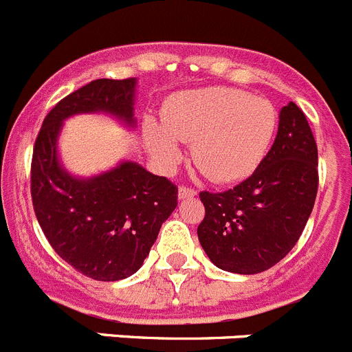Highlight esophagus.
Returning <instances> with one entry per match:
<instances>
[{
  "label": "esophagus",
  "mask_w": 352,
  "mask_h": 352,
  "mask_svg": "<svg viewBox=\"0 0 352 352\" xmlns=\"http://www.w3.org/2000/svg\"><path fill=\"white\" fill-rule=\"evenodd\" d=\"M195 195H197V190L192 188V186H186V185L179 186V190H178L179 199H190V197H195Z\"/></svg>",
  "instance_id": "34e87169"
}]
</instances>
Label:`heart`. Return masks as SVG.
Wrapping results in <instances>:
<instances>
[{
  "instance_id": "heart-1",
  "label": "heart",
  "mask_w": 352,
  "mask_h": 352,
  "mask_svg": "<svg viewBox=\"0 0 352 352\" xmlns=\"http://www.w3.org/2000/svg\"><path fill=\"white\" fill-rule=\"evenodd\" d=\"M162 125H146L151 153L170 169L182 160L178 143L192 144V160L214 183L250 176L268 155L278 129L276 109L241 89L182 91L162 109Z\"/></svg>"
}]
</instances>
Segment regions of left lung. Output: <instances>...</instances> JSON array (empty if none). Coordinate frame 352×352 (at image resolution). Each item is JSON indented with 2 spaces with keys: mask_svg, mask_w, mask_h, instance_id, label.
<instances>
[{
  "mask_svg": "<svg viewBox=\"0 0 352 352\" xmlns=\"http://www.w3.org/2000/svg\"><path fill=\"white\" fill-rule=\"evenodd\" d=\"M317 144L303 111L282 107L278 133L259 167L226 192H201L199 241L223 272L254 275L287 256L316 203Z\"/></svg>",
  "mask_w": 352,
  "mask_h": 352,
  "instance_id": "left-lung-1",
  "label": "left lung"
}]
</instances>
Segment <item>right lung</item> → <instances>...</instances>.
Instances as JSON below:
<instances>
[{"label":"right lung","instance_id":"1","mask_svg":"<svg viewBox=\"0 0 352 352\" xmlns=\"http://www.w3.org/2000/svg\"><path fill=\"white\" fill-rule=\"evenodd\" d=\"M135 79H96L49 111L31 158V199L43 234L65 263L93 280L133 275L153 247L162 223L178 206V186L135 162L89 179L61 169L56 141L77 113L104 111L133 125Z\"/></svg>","mask_w":352,"mask_h":352}]
</instances>
